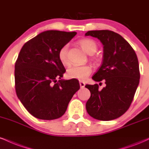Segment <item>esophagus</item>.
<instances>
[{"label":"esophagus","instance_id":"1","mask_svg":"<svg viewBox=\"0 0 149 149\" xmlns=\"http://www.w3.org/2000/svg\"><path fill=\"white\" fill-rule=\"evenodd\" d=\"M80 88H84L85 86V83L82 81H80Z\"/></svg>","mask_w":149,"mask_h":149}]
</instances>
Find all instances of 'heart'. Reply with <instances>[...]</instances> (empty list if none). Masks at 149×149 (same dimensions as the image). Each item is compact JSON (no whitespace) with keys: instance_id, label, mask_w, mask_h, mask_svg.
<instances>
[{"instance_id":"heart-1","label":"heart","mask_w":149,"mask_h":149,"mask_svg":"<svg viewBox=\"0 0 149 149\" xmlns=\"http://www.w3.org/2000/svg\"><path fill=\"white\" fill-rule=\"evenodd\" d=\"M80 46L87 54H93L96 51L97 44L92 39H85L80 41ZM68 45H64L60 48L58 53L59 60L64 65L68 64L69 60L67 57ZM92 72V67L87 64L83 65H73L67 69V76L70 78H76L82 80L87 78Z\"/></svg>"}]
</instances>
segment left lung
Wrapping results in <instances>:
<instances>
[{
  "label": "left lung",
  "instance_id": "obj_1",
  "mask_svg": "<svg viewBox=\"0 0 149 149\" xmlns=\"http://www.w3.org/2000/svg\"><path fill=\"white\" fill-rule=\"evenodd\" d=\"M85 36L99 39L103 45V62L92 76L98 85H87L91 96L86 103L89 115L101 121H110L123 115L130 107L139 82V62L135 51L119 34L107 30H90Z\"/></svg>",
  "mask_w": 149,
  "mask_h": 149
}]
</instances>
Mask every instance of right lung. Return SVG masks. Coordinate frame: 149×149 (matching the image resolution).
Returning <instances> with one entry per match:
<instances>
[{
	"instance_id": "1",
	"label": "right lung",
	"mask_w": 149,
	"mask_h": 149,
	"mask_svg": "<svg viewBox=\"0 0 149 149\" xmlns=\"http://www.w3.org/2000/svg\"><path fill=\"white\" fill-rule=\"evenodd\" d=\"M76 34L46 30L21 49L14 70L16 92L25 108L37 119L61 117L80 89L78 80L62 79L66 70L58 57L60 48Z\"/></svg>"
}]
</instances>
